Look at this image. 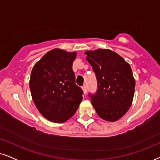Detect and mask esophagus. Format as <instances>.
I'll use <instances>...</instances> for the list:
<instances>
[{"instance_id":"esophagus-1","label":"esophagus","mask_w":160,"mask_h":160,"mask_svg":"<svg viewBox=\"0 0 160 160\" xmlns=\"http://www.w3.org/2000/svg\"><path fill=\"white\" fill-rule=\"evenodd\" d=\"M82 91H83L84 94H86V93H87V87H86V85H84V86H82Z\"/></svg>"}]
</instances>
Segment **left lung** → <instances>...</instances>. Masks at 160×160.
<instances>
[{
    "mask_svg": "<svg viewBox=\"0 0 160 160\" xmlns=\"http://www.w3.org/2000/svg\"><path fill=\"white\" fill-rule=\"evenodd\" d=\"M85 54L98 81L97 92L88 94L97 114L109 122L118 120L128 112L134 98L135 80L130 65L109 49Z\"/></svg>",
    "mask_w": 160,
    "mask_h": 160,
    "instance_id": "obj_1",
    "label": "left lung"
}]
</instances>
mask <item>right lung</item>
<instances>
[{
  "label": "right lung",
  "mask_w": 160,
  "mask_h": 160,
  "mask_svg": "<svg viewBox=\"0 0 160 160\" xmlns=\"http://www.w3.org/2000/svg\"><path fill=\"white\" fill-rule=\"evenodd\" d=\"M76 52L54 48L34 66L29 81L32 100L40 114L54 122H66L82 100L72 64Z\"/></svg>",
  "instance_id": "obj_1"
}]
</instances>
